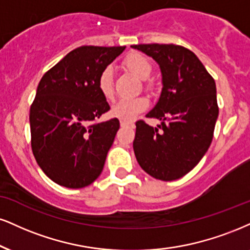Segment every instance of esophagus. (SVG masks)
<instances>
[{
    "label": "esophagus",
    "mask_w": 250,
    "mask_h": 250,
    "mask_svg": "<svg viewBox=\"0 0 250 250\" xmlns=\"http://www.w3.org/2000/svg\"><path fill=\"white\" fill-rule=\"evenodd\" d=\"M120 125H121V127H129V125H133V123H130V122H127V121H121L120 122Z\"/></svg>",
    "instance_id": "34e87169"
}]
</instances>
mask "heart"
Segmentation results:
<instances>
[{"label":"heart","instance_id":"1","mask_svg":"<svg viewBox=\"0 0 250 250\" xmlns=\"http://www.w3.org/2000/svg\"><path fill=\"white\" fill-rule=\"evenodd\" d=\"M123 65L129 71L136 74L138 78L144 79V85L148 89H152L154 83L148 80L152 72V65L150 60L143 56L142 53L133 52L123 59ZM98 88L101 95L106 100H112L114 96V80H113V68L110 66L104 68L98 78ZM149 106V100L146 96H135V98L121 99L117 101L112 108V114L115 117L123 120V121H131L135 116L146 110Z\"/></svg>","mask_w":250,"mask_h":250}]
</instances>
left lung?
Returning a JSON list of instances; mask_svg holds the SVG:
<instances>
[{
  "label": "left lung",
  "mask_w": 250,
  "mask_h": 250,
  "mask_svg": "<svg viewBox=\"0 0 250 250\" xmlns=\"http://www.w3.org/2000/svg\"><path fill=\"white\" fill-rule=\"evenodd\" d=\"M152 57L162 72L161 96L146 117L158 119L154 128L136 122L133 143L141 167L156 179L182 178L208 150L219 107L215 81L198 57L174 44L131 45Z\"/></svg>",
  "instance_id": "obj_1"
}]
</instances>
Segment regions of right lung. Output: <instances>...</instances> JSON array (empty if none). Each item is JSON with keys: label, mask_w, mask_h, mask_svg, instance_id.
<instances>
[{"label": "right lung", "mask_w": 250, "mask_h": 250, "mask_svg": "<svg viewBox=\"0 0 250 250\" xmlns=\"http://www.w3.org/2000/svg\"><path fill=\"white\" fill-rule=\"evenodd\" d=\"M125 46H80L44 74L30 107L31 148L43 172L57 184L81 188L104 169L120 128L98 88L99 74Z\"/></svg>", "instance_id": "obj_1"}]
</instances>
